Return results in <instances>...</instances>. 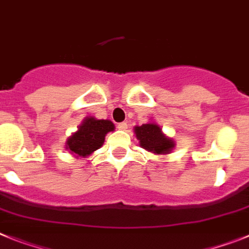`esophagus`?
<instances>
[{"label":"esophagus","mask_w":249,"mask_h":249,"mask_svg":"<svg viewBox=\"0 0 249 249\" xmlns=\"http://www.w3.org/2000/svg\"><path fill=\"white\" fill-rule=\"evenodd\" d=\"M127 126H129V125H127V123H119L118 124V129L119 130H126L127 129Z\"/></svg>","instance_id":"esophagus-1"}]
</instances>
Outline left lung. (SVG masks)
I'll list each match as a JSON object with an SVG mask.
<instances>
[{
	"mask_svg": "<svg viewBox=\"0 0 249 249\" xmlns=\"http://www.w3.org/2000/svg\"><path fill=\"white\" fill-rule=\"evenodd\" d=\"M134 130L140 142V146L155 154H166L174 148L173 140L168 139L157 124H142V126H135Z\"/></svg>",
	"mask_w": 249,
	"mask_h": 249,
	"instance_id": "obj_1",
	"label": "left lung"
}]
</instances>
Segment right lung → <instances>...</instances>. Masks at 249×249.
I'll return each mask as SVG.
<instances>
[{
	"instance_id": "add662e5",
	"label": "right lung",
	"mask_w": 249,
	"mask_h": 249,
	"mask_svg": "<svg viewBox=\"0 0 249 249\" xmlns=\"http://www.w3.org/2000/svg\"><path fill=\"white\" fill-rule=\"evenodd\" d=\"M114 130V124L110 120H98L88 118L84 120L79 130L70 137L66 142V149L77 157H88L92 151L103 145L105 135Z\"/></svg>"
}]
</instances>
